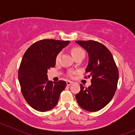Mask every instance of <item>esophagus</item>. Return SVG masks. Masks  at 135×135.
<instances>
[{"instance_id":"obj_1","label":"esophagus","mask_w":135,"mask_h":135,"mask_svg":"<svg viewBox=\"0 0 135 135\" xmlns=\"http://www.w3.org/2000/svg\"><path fill=\"white\" fill-rule=\"evenodd\" d=\"M73 81H69V80H67V81H66V85H70L72 84H73Z\"/></svg>"}]
</instances>
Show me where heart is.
<instances>
[{"label": "heart", "mask_w": 135, "mask_h": 135, "mask_svg": "<svg viewBox=\"0 0 135 135\" xmlns=\"http://www.w3.org/2000/svg\"><path fill=\"white\" fill-rule=\"evenodd\" d=\"M71 54H72V55H73V57L75 59V58L77 57L80 56V55H85V53H84V50H83L81 48H80V47H73V48L71 50ZM60 55H61V54H59L57 55V57H56L57 62H58V61H59V58H60ZM76 74L75 72H70V73H69V76H70V77H73L74 74Z\"/></svg>", "instance_id": "1"}]
</instances>
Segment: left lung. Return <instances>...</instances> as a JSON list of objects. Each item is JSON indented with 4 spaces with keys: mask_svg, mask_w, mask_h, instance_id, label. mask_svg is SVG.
Masks as SVG:
<instances>
[{
    "mask_svg": "<svg viewBox=\"0 0 135 135\" xmlns=\"http://www.w3.org/2000/svg\"><path fill=\"white\" fill-rule=\"evenodd\" d=\"M77 44L85 49L89 55L85 69L91 78V85L84 88L80 84V91L76 99L81 108L96 112L104 108L114 97L118 85L119 71L110 50L103 44L94 40H78Z\"/></svg>",
    "mask_w": 135,
    "mask_h": 135,
    "instance_id": "left-lung-1",
    "label": "left lung"
}]
</instances>
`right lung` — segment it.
I'll return each instance as SVG.
<instances>
[{
  "label": "right lung",
  "mask_w": 135,
  "mask_h": 135,
  "mask_svg": "<svg viewBox=\"0 0 135 135\" xmlns=\"http://www.w3.org/2000/svg\"><path fill=\"white\" fill-rule=\"evenodd\" d=\"M69 43L52 39L39 40L31 45L23 55L18 79L23 96L34 109L46 112L57 104L66 83L62 80L49 81L47 70L55 66L57 55Z\"/></svg>",
  "instance_id": "right-lung-1"
}]
</instances>
